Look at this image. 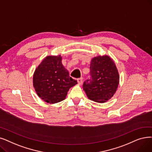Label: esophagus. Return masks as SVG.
Here are the masks:
<instances>
[{
	"label": "esophagus",
	"instance_id": "esophagus-1",
	"mask_svg": "<svg viewBox=\"0 0 152 152\" xmlns=\"http://www.w3.org/2000/svg\"><path fill=\"white\" fill-rule=\"evenodd\" d=\"M77 83L80 84H81L82 83H83V77H80V78H78L77 80Z\"/></svg>",
	"mask_w": 152,
	"mask_h": 152
}]
</instances>
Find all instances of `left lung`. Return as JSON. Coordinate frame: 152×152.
Listing matches in <instances>:
<instances>
[{
	"mask_svg": "<svg viewBox=\"0 0 152 152\" xmlns=\"http://www.w3.org/2000/svg\"><path fill=\"white\" fill-rule=\"evenodd\" d=\"M90 77L83 84L89 99L103 103L113 96L119 83L115 64L107 56L94 58L90 64Z\"/></svg>",
	"mask_w": 152,
	"mask_h": 152,
	"instance_id": "left-lung-1",
	"label": "left lung"
}]
</instances>
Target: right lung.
<instances>
[{
  "label": "right lung",
  "mask_w": 152,
  "mask_h": 152,
  "mask_svg": "<svg viewBox=\"0 0 152 152\" xmlns=\"http://www.w3.org/2000/svg\"><path fill=\"white\" fill-rule=\"evenodd\" d=\"M77 81L69 76L61 63V57H46L35 69L34 86L38 96L45 102L55 104L63 101L69 88Z\"/></svg>",
  "instance_id": "obj_1"
}]
</instances>
